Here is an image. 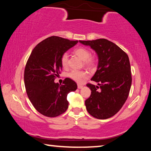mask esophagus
I'll return each instance as SVG.
<instances>
[{
    "label": "esophagus",
    "mask_w": 151,
    "mask_h": 151,
    "mask_svg": "<svg viewBox=\"0 0 151 151\" xmlns=\"http://www.w3.org/2000/svg\"><path fill=\"white\" fill-rule=\"evenodd\" d=\"M77 86H78V88H79V89H81V88H82L83 87V86L82 85H80V84H78Z\"/></svg>",
    "instance_id": "34e87169"
}]
</instances>
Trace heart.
<instances>
[{"label":"heart","mask_w":151,"mask_h":151,"mask_svg":"<svg viewBox=\"0 0 151 151\" xmlns=\"http://www.w3.org/2000/svg\"><path fill=\"white\" fill-rule=\"evenodd\" d=\"M74 52L83 60L84 65L93 67L96 64V58L91 56V51L85 47H78L74 50ZM68 55L66 52L63 53L60 57V64L63 68L67 67ZM68 76L77 83H81L87 76V73L85 70H73L68 73Z\"/></svg>","instance_id":"b5f03b06"}]
</instances>
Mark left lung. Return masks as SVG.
Returning <instances> with one entry per match:
<instances>
[{"mask_svg":"<svg viewBox=\"0 0 151 151\" xmlns=\"http://www.w3.org/2000/svg\"><path fill=\"white\" fill-rule=\"evenodd\" d=\"M79 42L90 46L99 57L97 70L91 78L99 86L86 84L91 91L90 97L85 101L86 110L96 119L111 118L120 111L129 96L132 83L129 57L116 45L105 39Z\"/></svg>","mask_w":151,"mask_h":151,"instance_id":"obj_1","label":"left lung"}]
</instances>
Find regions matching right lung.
<instances>
[{"label":"right lung","mask_w":151,"mask_h":151,"mask_svg":"<svg viewBox=\"0 0 151 151\" xmlns=\"http://www.w3.org/2000/svg\"><path fill=\"white\" fill-rule=\"evenodd\" d=\"M78 43L52 36L39 42L32 50L24 69V85L33 106L42 115L56 117L68 107L67 94L77 88L75 81L66 78L63 85L55 83L60 74V57Z\"/></svg>","instance_id":"right-lung-1"}]
</instances>
